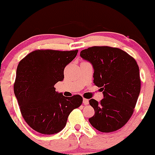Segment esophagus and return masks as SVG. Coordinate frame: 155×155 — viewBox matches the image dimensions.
I'll list each match as a JSON object with an SVG mask.
<instances>
[{
  "label": "esophagus",
  "mask_w": 155,
  "mask_h": 155,
  "mask_svg": "<svg viewBox=\"0 0 155 155\" xmlns=\"http://www.w3.org/2000/svg\"><path fill=\"white\" fill-rule=\"evenodd\" d=\"M83 104L84 105H87L89 104V100L87 99H83Z\"/></svg>",
  "instance_id": "obj_1"
}]
</instances>
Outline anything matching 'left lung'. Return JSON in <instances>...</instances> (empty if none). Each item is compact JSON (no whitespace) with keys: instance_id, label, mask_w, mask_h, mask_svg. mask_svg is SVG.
<instances>
[{"instance_id":"obj_1","label":"left lung","mask_w":155,"mask_h":155,"mask_svg":"<svg viewBox=\"0 0 155 155\" xmlns=\"http://www.w3.org/2000/svg\"><path fill=\"white\" fill-rule=\"evenodd\" d=\"M80 56L92 63L93 82L104 94L100 102L90 100L95 113L89 121L100 132L118 130L133 115L140 92L137 62L124 51L110 46L90 47L82 50Z\"/></svg>"}]
</instances>
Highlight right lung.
<instances>
[{
    "instance_id": "add662e5",
    "label": "right lung",
    "mask_w": 155,
    "mask_h": 155,
    "mask_svg": "<svg viewBox=\"0 0 155 155\" xmlns=\"http://www.w3.org/2000/svg\"><path fill=\"white\" fill-rule=\"evenodd\" d=\"M78 50H36L19 63L14 92L20 112L33 130L52 135L64 128L68 117L82 103L79 94L67 97L56 92L55 84L64 78V68Z\"/></svg>"
}]
</instances>
